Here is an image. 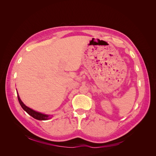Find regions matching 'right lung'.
I'll use <instances>...</instances> for the list:
<instances>
[{
  "label": "right lung",
  "instance_id": "right-lung-1",
  "mask_svg": "<svg viewBox=\"0 0 156 156\" xmlns=\"http://www.w3.org/2000/svg\"><path fill=\"white\" fill-rule=\"evenodd\" d=\"M17 98H18L19 102H20L21 107L28 113V114L30 115L31 116H32L33 118H34V119L39 120H47L49 119V116L48 115L42 114V113H40V112H36L34 110L31 109L30 108L27 107L21 100V99L20 98V96H19L18 93H17Z\"/></svg>",
  "mask_w": 156,
  "mask_h": 156
}]
</instances>
